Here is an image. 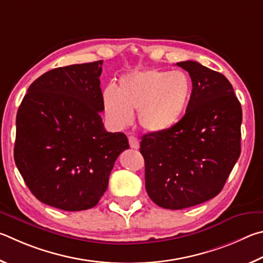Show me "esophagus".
Instances as JSON below:
<instances>
[{
  "label": "esophagus",
  "instance_id": "34e87169",
  "mask_svg": "<svg viewBox=\"0 0 263 263\" xmlns=\"http://www.w3.org/2000/svg\"><path fill=\"white\" fill-rule=\"evenodd\" d=\"M129 145H130V148L133 149H137L140 146V141L137 139L136 136H129Z\"/></svg>",
  "mask_w": 263,
  "mask_h": 263
}]
</instances>
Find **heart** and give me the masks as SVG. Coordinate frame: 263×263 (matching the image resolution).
Wrapping results in <instances>:
<instances>
[{
  "label": "heart",
  "instance_id": "obj_1",
  "mask_svg": "<svg viewBox=\"0 0 263 263\" xmlns=\"http://www.w3.org/2000/svg\"><path fill=\"white\" fill-rule=\"evenodd\" d=\"M192 93L193 84L186 72L150 69L121 77L117 90L106 87L103 106L115 126H127L134 119V110H139L143 128L164 133L182 119Z\"/></svg>",
  "mask_w": 263,
  "mask_h": 263
}]
</instances>
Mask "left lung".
I'll list each match as a JSON object with an SVG mask.
<instances>
[{
  "mask_svg": "<svg viewBox=\"0 0 263 263\" xmlns=\"http://www.w3.org/2000/svg\"><path fill=\"white\" fill-rule=\"evenodd\" d=\"M188 71L193 93L172 129L142 137L145 190L156 204L179 210L213 199L240 156L241 105L228 78L196 61Z\"/></svg>",
  "mask_w": 263,
  "mask_h": 263,
  "instance_id": "8db88e82",
  "label": "left lung"
}]
</instances>
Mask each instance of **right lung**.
I'll list each match as a JSON object with an SVG mask.
<instances>
[{
    "mask_svg": "<svg viewBox=\"0 0 263 263\" xmlns=\"http://www.w3.org/2000/svg\"><path fill=\"white\" fill-rule=\"evenodd\" d=\"M103 60L55 68L32 83L16 117L13 157L36 199L86 210L107 190L114 163L129 149L123 133L105 130Z\"/></svg>",
    "mask_w": 263,
    "mask_h": 263,
    "instance_id": "1",
    "label": "right lung"
}]
</instances>
